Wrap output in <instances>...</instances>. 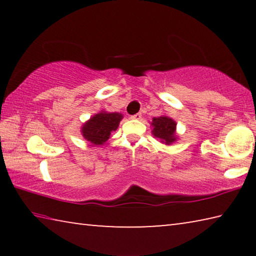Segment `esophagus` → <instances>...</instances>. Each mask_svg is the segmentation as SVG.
Segmentation results:
<instances>
[{
	"mask_svg": "<svg viewBox=\"0 0 256 256\" xmlns=\"http://www.w3.org/2000/svg\"><path fill=\"white\" fill-rule=\"evenodd\" d=\"M131 118L132 120H141V114H140V112H138V114L131 116Z\"/></svg>",
	"mask_w": 256,
	"mask_h": 256,
	"instance_id": "34e87169",
	"label": "esophagus"
}]
</instances>
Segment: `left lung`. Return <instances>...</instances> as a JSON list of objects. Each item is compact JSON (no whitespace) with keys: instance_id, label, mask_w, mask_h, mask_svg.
<instances>
[{"instance_id":"left-lung-1","label":"left lung","mask_w":256,"mask_h":256,"mask_svg":"<svg viewBox=\"0 0 256 256\" xmlns=\"http://www.w3.org/2000/svg\"><path fill=\"white\" fill-rule=\"evenodd\" d=\"M150 125L152 128L151 130L152 136L164 144L172 146L178 138V134L176 132L177 123L170 116L162 115L158 118H154Z\"/></svg>"}]
</instances>
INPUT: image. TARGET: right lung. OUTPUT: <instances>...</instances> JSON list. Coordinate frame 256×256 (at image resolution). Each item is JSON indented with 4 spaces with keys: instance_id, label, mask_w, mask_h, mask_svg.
Masks as SVG:
<instances>
[{
    "instance_id": "obj_1",
    "label": "right lung",
    "mask_w": 256,
    "mask_h": 256,
    "mask_svg": "<svg viewBox=\"0 0 256 256\" xmlns=\"http://www.w3.org/2000/svg\"><path fill=\"white\" fill-rule=\"evenodd\" d=\"M123 115L120 112L100 110L82 124V136L94 146H104L110 140L112 132L118 130Z\"/></svg>"
}]
</instances>
